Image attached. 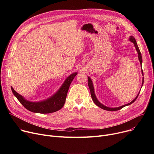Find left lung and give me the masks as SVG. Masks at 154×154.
<instances>
[{
    "instance_id": "8db88e82",
    "label": "left lung",
    "mask_w": 154,
    "mask_h": 154,
    "mask_svg": "<svg viewBox=\"0 0 154 154\" xmlns=\"http://www.w3.org/2000/svg\"><path fill=\"white\" fill-rule=\"evenodd\" d=\"M130 40L133 42L134 44V45H135V47L136 48V51L137 52V53H138V57H139V60L140 61V66L142 67V55H141V52L139 50V48L138 47V45H137V44L136 42V40L135 39V38L133 37V36H131V38H130ZM142 74H143V70L142 69ZM143 84V80H142V85ZM88 87H89L90 88V91H91V97H92V100L94 101V102L95 103L96 106H97L98 107H99L100 108L103 109V110H109V111H116V110H119L121 109H122L123 107L127 106H128V105H131L132 104V103H134L136 99H137V97H138L139 96V94L137 95V96L134 99V100H132L131 102L128 103L127 104H125V105H124V106H121V107H116V108H110V107H106L103 106V105H102L101 103H100L99 102V100H97V99L95 97V93H94V87H93V84H92V80L91 79V78L89 77H88ZM140 93V92H139Z\"/></svg>"
}]
</instances>
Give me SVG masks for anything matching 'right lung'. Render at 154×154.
I'll return each instance as SVG.
<instances>
[{
  "mask_svg": "<svg viewBox=\"0 0 154 154\" xmlns=\"http://www.w3.org/2000/svg\"><path fill=\"white\" fill-rule=\"evenodd\" d=\"M77 74V73L75 72L69 76L65 80L64 83L57 92L51 98H48L47 100L42 102H32L28 101L24 99L21 95L15 92L12 87H11V89L14 95L17 97L18 100L28 110L35 113H40V114H49V113L57 111L63 107L65 102H66L70 85Z\"/></svg>",
  "mask_w": 154,
  "mask_h": 154,
  "instance_id": "add662e5",
  "label": "right lung"
}]
</instances>
